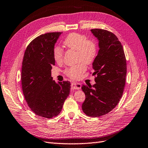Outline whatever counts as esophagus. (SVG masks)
Returning a JSON list of instances; mask_svg holds the SVG:
<instances>
[{"label":"esophagus","instance_id":"34e87169","mask_svg":"<svg viewBox=\"0 0 148 148\" xmlns=\"http://www.w3.org/2000/svg\"><path fill=\"white\" fill-rule=\"evenodd\" d=\"M71 87L74 90H79L81 88V84L78 82H73L71 84Z\"/></svg>","mask_w":148,"mask_h":148}]
</instances>
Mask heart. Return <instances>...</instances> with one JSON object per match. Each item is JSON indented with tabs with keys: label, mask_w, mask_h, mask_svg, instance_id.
Returning <instances> with one entry per match:
<instances>
[{
	"label": "heart",
	"mask_w": 148,
	"mask_h": 148,
	"mask_svg": "<svg viewBox=\"0 0 148 148\" xmlns=\"http://www.w3.org/2000/svg\"><path fill=\"white\" fill-rule=\"evenodd\" d=\"M66 48L77 51V61L81 62L72 66L65 71L66 74L70 77H79L86 69V64H89L95 60L97 54V45L93 40H88L85 35L77 33H71L63 41ZM53 58L58 63L63 60V52L59 46L53 49Z\"/></svg>",
	"instance_id": "heart-1"
}]
</instances>
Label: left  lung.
<instances>
[{"mask_svg": "<svg viewBox=\"0 0 148 148\" xmlns=\"http://www.w3.org/2000/svg\"><path fill=\"white\" fill-rule=\"evenodd\" d=\"M99 40V50L92 63L94 85H82L86 99L82 105L86 115L99 117L115 108L123 95L126 75V61L123 46L113 33L92 29Z\"/></svg>", "mask_w": 148, "mask_h": 148, "instance_id": "obj_1", "label": "left lung"}]
</instances>
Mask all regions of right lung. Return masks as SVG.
Returning a JSON list of instances; mask_svg holds the SVG:
<instances>
[{
	"label": "right lung",
	"instance_id": "right-lung-1",
	"mask_svg": "<svg viewBox=\"0 0 148 148\" xmlns=\"http://www.w3.org/2000/svg\"><path fill=\"white\" fill-rule=\"evenodd\" d=\"M61 33L36 37L27 47L22 62L21 81L25 100L33 113L45 119L60 114L70 92V82L56 83L51 77L55 65L53 49Z\"/></svg>",
	"mask_w": 148,
	"mask_h": 148
}]
</instances>
